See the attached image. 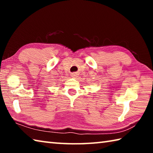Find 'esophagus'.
<instances>
[{"mask_svg": "<svg viewBox=\"0 0 153 153\" xmlns=\"http://www.w3.org/2000/svg\"><path fill=\"white\" fill-rule=\"evenodd\" d=\"M77 76V75L76 73H73V74H72V77H76Z\"/></svg>", "mask_w": 153, "mask_h": 153, "instance_id": "1", "label": "esophagus"}]
</instances>
